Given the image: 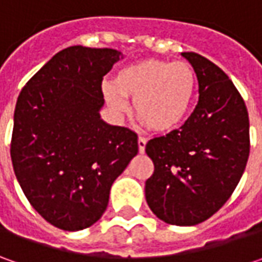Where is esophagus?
Segmentation results:
<instances>
[{
  "label": "esophagus",
  "instance_id": "1",
  "mask_svg": "<svg viewBox=\"0 0 262 262\" xmlns=\"http://www.w3.org/2000/svg\"><path fill=\"white\" fill-rule=\"evenodd\" d=\"M146 143L147 140L144 137H138V150H140V153H144V150H146Z\"/></svg>",
  "mask_w": 262,
  "mask_h": 262
}]
</instances>
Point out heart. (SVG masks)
I'll return each mask as SVG.
<instances>
[{
    "label": "heart",
    "mask_w": 262,
    "mask_h": 262,
    "mask_svg": "<svg viewBox=\"0 0 262 262\" xmlns=\"http://www.w3.org/2000/svg\"><path fill=\"white\" fill-rule=\"evenodd\" d=\"M196 87L194 68L186 62L147 58L121 68L114 83L103 84L106 102L116 112L134 99L137 119L156 133H167L188 114Z\"/></svg>",
    "instance_id": "b5f03b06"
}]
</instances>
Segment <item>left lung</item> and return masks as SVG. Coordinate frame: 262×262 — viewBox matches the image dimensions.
I'll use <instances>...</instances> for the list:
<instances>
[{
  "mask_svg": "<svg viewBox=\"0 0 262 262\" xmlns=\"http://www.w3.org/2000/svg\"><path fill=\"white\" fill-rule=\"evenodd\" d=\"M182 55L198 80V103L185 124L146 144L155 172L146 200L160 220L194 226L233 194L249 157L245 102L222 68L195 52Z\"/></svg>",
  "mask_w": 262,
  "mask_h": 262,
  "instance_id": "8db88e82",
  "label": "left lung"
}]
</instances>
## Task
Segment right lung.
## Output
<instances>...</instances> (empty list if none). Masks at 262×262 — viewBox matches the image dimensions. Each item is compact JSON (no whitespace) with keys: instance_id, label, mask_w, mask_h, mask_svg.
I'll return each mask as SVG.
<instances>
[{"instance_id":"add662e5","label":"right lung","mask_w":262,"mask_h":262,"mask_svg":"<svg viewBox=\"0 0 262 262\" xmlns=\"http://www.w3.org/2000/svg\"><path fill=\"white\" fill-rule=\"evenodd\" d=\"M109 48L70 46L32 77L17 99L10 155L26 198L48 223L81 230L105 213L109 191L138 153L137 134L100 119Z\"/></svg>"}]
</instances>
